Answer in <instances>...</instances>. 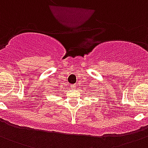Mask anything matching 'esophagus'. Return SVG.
I'll list each match as a JSON object with an SVG mask.
<instances>
[{
	"instance_id": "obj_1",
	"label": "esophagus",
	"mask_w": 148,
	"mask_h": 148,
	"mask_svg": "<svg viewBox=\"0 0 148 148\" xmlns=\"http://www.w3.org/2000/svg\"><path fill=\"white\" fill-rule=\"evenodd\" d=\"M71 88H73V89H75V85H72V86H71Z\"/></svg>"
}]
</instances>
